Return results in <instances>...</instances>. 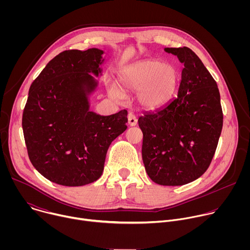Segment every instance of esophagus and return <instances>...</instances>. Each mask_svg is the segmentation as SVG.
I'll list each match as a JSON object with an SVG mask.
<instances>
[{
	"label": "esophagus",
	"instance_id": "34e87169",
	"mask_svg": "<svg viewBox=\"0 0 250 250\" xmlns=\"http://www.w3.org/2000/svg\"><path fill=\"white\" fill-rule=\"evenodd\" d=\"M127 120H128V125H129L130 126H134V125H136V124H137V120H136V117H135L133 114L129 113V114H128V116H127Z\"/></svg>",
	"mask_w": 250,
	"mask_h": 250
}]
</instances>
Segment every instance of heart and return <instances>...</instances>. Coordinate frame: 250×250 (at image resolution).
<instances>
[{
  "label": "heart",
  "instance_id": "1",
  "mask_svg": "<svg viewBox=\"0 0 250 250\" xmlns=\"http://www.w3.org/2000/svg\"><path fill=\"white\" fill-rule=\"evenodd\" d=\"M179 73L177 68L159 60H142L123 68L117 85L109 88L111 97L124 99V92H137L138 103L146 109H156L166 104L174 95Z\"/></svg>",
  "mask_w": 250,
  "mask_h": 250
}]
</instances>
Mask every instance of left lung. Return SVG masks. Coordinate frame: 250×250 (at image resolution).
Returning a JSON list of instances; mask_svg holds the SVG:
<instances>
[{
    "label": "left lung",
    "instance_id": "8db88e82",
    "mask_svg": "<svg viewBox=\"0 0 250 250\" xmlns=\"http://www.w3.org/2000/svg\"><path fill=\"white\" fill-rule=\"evenodd\" d=\"M184 64L178 95L138 118L142 160L150 179L163 186L195 181L208 168L223 128L217 82L190 48H165Z\"/></svg>",
    "mask_w": 250,
    "mask_h": 250
}]
</instances>
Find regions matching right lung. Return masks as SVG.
Masks as SVG:
<instances>
[{
    "instance_id": "add662e5",
    "label": "right lung",
    "mask_w": 250,
    "mask_h": 250,
    "mask_svg": "<svg viewBox=\"0 0 250 250\" xmlns=\"http://www.w3.org/2000/svg\"><path fill=\"white\" fill-rule=\"evenodd\" d=\"M104 51L65 50L30 85L22 130L33 167L49 181L69 187L101 177L112 141L126 129V110L111 116L90 111L89 96L102 74Z\"/></svg>"
}]
</instances>
